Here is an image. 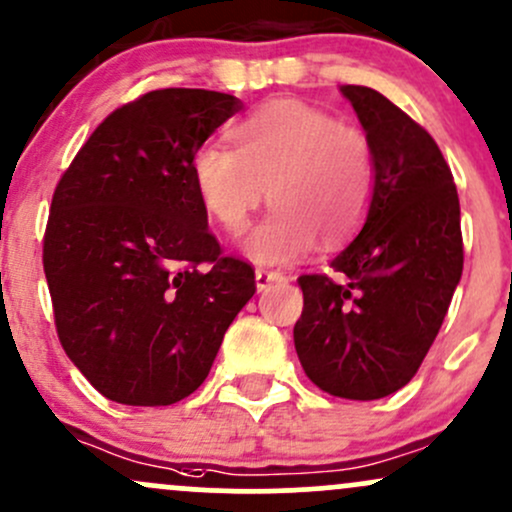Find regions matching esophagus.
Segmentation results:
<instances>
[{"instance_id": "34e87169", "label": "esophagus", "mask_w": 512, "mask_h": 512, "mask_svg": "<svg viewBox=\"0 0 512 512\" xmlns=\"http://www.w3.org/2000/svg\"><path fill=\"white\" fill-rule=\"evenodd\" d=\"M255 282H257V289L265 291V289H269V286H272V284L286 282V274L279 272V269H265V267H260V269H257V272H255Z\"/></svg>"}]
</instances>
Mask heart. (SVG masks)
<instances>
[{"instance_id": "heart-1", "label": "heart", "mask_w": 512, "mask_h": 512, "mask_svg": "<svg viewBox=\"0 0 512 512\" xmlns=\"http://www.w3.org/2000/svg\"><path fill=\"white\" fill-rule=\"evenodd\" d=\"M235 148L206 143L194 155V184L228 233H243L262 201L269 216L245 240L265 265L299 260L316 245L350 238L376 189L367 133L296 99H277L230 131Z\"/></svg>"}]
</instances>
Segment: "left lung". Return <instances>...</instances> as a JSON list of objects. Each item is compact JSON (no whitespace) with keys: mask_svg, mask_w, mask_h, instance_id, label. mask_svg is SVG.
<instances>
[{"mask_svg":"<svg viewBox=\"0 0 512 512\" xmlns=\"http://www.w3.org/2000/svg\"><path fill=\"white\" fill-rule=\"evenodd\" d=\"M374 150L376 189L359 235L330 262L338 279L303 274L296 355L320 391L374 401L413 379L462 279L459 196L423 126L376 89L345 84Z\"/></svg>","mask_w":512,"mask_h":512,"instance_id":"1","label":"left lung"}]
</instances>
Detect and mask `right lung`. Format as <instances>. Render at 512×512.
<instances>
[{"label":"right lung","instance_id":"obj_1","mask_svg":"<svg viewBox=\"0 0 512 512\" xmlns=\"http://www.w3.org/2000/svg\"><path fill=\"white\" fill-rule=\"evenodd\" d=\"M243 101L155 89L99 123L50 204L43 269L55 328L89 384L123 406H170L204 384L255 269L223 255L194 155Z\"/></svg>","mask_w":512,"mask_h":512}]
</instances>
